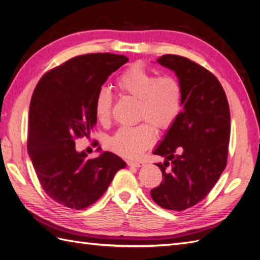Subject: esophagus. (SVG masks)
<instances>
[{"mask_svg": "<svg viewBox=\"0 0 260 260\" xmlns=\"http://www.w3.org/2000/svg\"><path fill=\"white\" fill-rule=\"evenodd\" d=\"M128 166H130V167H137V168H139V167H142V166H144V161H135V160H130V161H128Z\"/></svg>", "mask_w": 260, "mask_h": 260, "instance_id": "1", "label": "esophagus"}]
</instances>
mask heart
<instances>
[{
  "instance_id": "heart-1",
  "label": "heart",
  "mask_w": 260,
  "mask_h": 260,
  "mask_svg": "<svg viewBox=\"0 0 260 260\" xmlns=\"http://www.w3.org/2000/svg\"><path fill=\"white\" fill-rule=\"evenodd\" d=\"M116 86L122 94L138 99L139 119L153 124L156 129L171 127L181 111L182 88L172 76L157 77L143 66L132 65L118 77ZM112 107L111 92L101 88L94 100V113L101 123L111 120ZM150 125L120 128L109 140V147L127 158H137L155 142V129Z\"/></svg>"
}]
</instances>
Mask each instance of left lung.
<instances>
[{
    "label": "left lung",
    "instance_id": "obj_1",
    "mask_svg": "<svg viewBox=\"0 0 260 260\" xmlns=\"http://www.w3.org/2000/svg\"><path fill=\"white\" fill-rule=\"evenodd\" d=\"M157 62L176 74L183 108L153 151L165 161L156 164L164 179L151 195L165 209L185 210L206 198L225 168L230 109L221 84L207 69L179 55H162Z\"/></svg>",
    "mask_w": 260,
    "mask_h": 260
}]
</instances>
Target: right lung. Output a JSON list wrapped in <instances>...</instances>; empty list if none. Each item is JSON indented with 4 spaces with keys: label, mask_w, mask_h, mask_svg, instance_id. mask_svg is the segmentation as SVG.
Wrapping results in <instances>:
<instances>
[{
    "label": "right lung",
    "mask_w": 260,
    "mask_h": 260,
    "mask_svg": "<svg viewBox=\"0 0 260 260\" xmlns=\"http://www.w3.org/2000/svg\"><path fill=\"white\" fill-rule=\"evenodd\" d=\"M129 59L111 53L76 56L45 74L30 102L28 154L45 193L60 205L83 209L105 193L119 156L102 153L88 159L75 139L90 136L96 124L94 100L108 76Z\"/></svg>",
    "instance_id": "right-lung-1"
}]
</instances>
